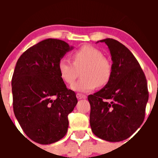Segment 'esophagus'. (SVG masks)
I'll list each match as a JSON object with an SVG mask.
<instances>
[{"label":"esophagus","instance_id":"esophagus-1","mask_svg":"<svg viewBox=\"0 0 158 158\" xmlns=\"http://www.w3.org/2000/svg\"><path fill=\"white\" fill-rule=\"evenodd\" d=\"M76 97H77L78 99H82V98H86V95H83V94L77 93V94H76Z\"/></svg>","mask_w":158,"mask_h":158}]
</instances>
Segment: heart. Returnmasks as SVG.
Listing matches in <instances>:
<instances>
[{
	"instance_id": "b5f03b06",
	"label": "heart",
	"mask_w": 158,
	"mask_h": 158,
	"mask_svg": "<svg viewBox=\"0 0 158 158\" xmlns=\"http://www.w3.org/2000/svg\"><path fill=\"white\" fill-rule=\"evenodd\" d=\"M72 56L73 62L67 58L61 59L58 69L63 80L71 85L79 76V70L83 69L82 79L72 85L73 90L87 92L97 86H104L109 82L112 66L99 49L85 45L75 51Z\"/></svg>"
}]
</instances>
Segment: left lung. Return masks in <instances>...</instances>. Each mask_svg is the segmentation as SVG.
<instances>
[{
    "label": "left lung",
    "mask_w": 158,
    "mask_h": 158,
    "mask_svg": "<svg viewBox=\"0 0 158 158\" xmlns=\"http://www.w3.org/2000/svg\"><path fill=\"white\" fill-rule=\"evenodd\" d=\"M100 42L109 47L112 73L104 88L88 96L90 126L101 139L118 142L131 136L144 122L149 96L147 79L125 46L111 38Z\"/></svg>",
    "instance_id": "obj_1"
}]
</instances>
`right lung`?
I'll use <instances>...</instances> for the list:
<instances>
[{"label":"right lung","instance_id":"1","mask_svg":"<svg viewBox=\"0 0 158 158\" xmlns=\"http://www.w3.org/2000/svg\"><path fill=\"white\" fill-rule=\"evenodd\" d=\"M72 49L65 41L44 40L27 49L16 64L11 81L14 114L27 136L39 144H52L66 135L68 114L78 102L58 69Z\"/></svg>","mask_w":158,"mask_h":158}]
</instances>
